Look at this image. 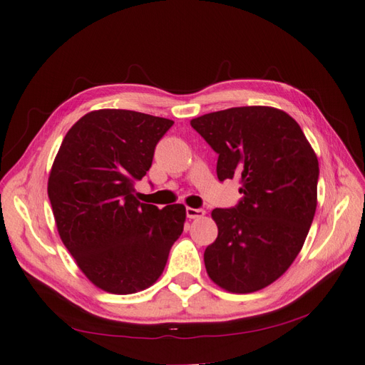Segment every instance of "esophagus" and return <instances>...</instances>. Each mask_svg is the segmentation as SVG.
<instances>
[{
	"mask_svg": "<svg viewBox=\"0 0 365 365\" xmlns=\"http://www.w3.org/2000/svg\"><path fill=\"white\" fill-rule=\"evenodd\" d=\"M204 215H205V210H202V208H191V207H187V216H188L190 220L202 218Z\"/></svg>",
	"mask_w": 365,
	"mask_h": 365,
	"instance_id": "34e87169",
	"label": "esophagus"
}]
</instances>
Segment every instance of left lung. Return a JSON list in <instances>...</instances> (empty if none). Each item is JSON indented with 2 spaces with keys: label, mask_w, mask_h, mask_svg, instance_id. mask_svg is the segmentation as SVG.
Masks as SVG:
<instances>
[{
  "label": "left lung",
  "mask_w": 365,
  "mask_h": 365,
  "mask_svg": "<svg viewBox=\"0 0 365 365\" xmlns=\"http://www.w3.org/2000/svg\"><path fill=\"white\" fill-rule=\"evenodd\" d=\"M191 127L218 153L222 182L240 178L243 199L215 208L218 238L207 247L208 277L230 293L277 281L297 259L317 208L319 160L292 115L273 106L208 113Z\"/></svg>",
  "instance_id": "left-lung-1"
}]
</instances>
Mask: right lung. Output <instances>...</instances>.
<instances>
[{"label":"right lung","mask_w":365,"mask_h":365,"mask_svg":"<svg viewBox=\"0 0 365 365\" xmlns=\"http://www.w3.org/2000/svg\"><path fill=\"white\" fill-rule=\"evenodd\" d=\"M173 120L128 110H96L63 139L48 177L54 221L67 251L103 292L149 289L182 235V204L139 202L135 183L152 166Z\"/></svg>","instance_id":"obj_1"}]
</instances>
